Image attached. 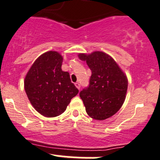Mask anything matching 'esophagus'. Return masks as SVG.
<instances>
[{"mask_svg": "<svg viewBox=\"0 0 160 160\" xmlns=\"http://www.w3.org/2000/svg\"><path fill=\"white\" fill-rule=\"evenodd\" d=\"M75 86L77 87V88H78V89H80V88H81V85H80L79 82H76V83H75Z\"/></svg>", "mask_w": 160, "mask_h": 160, "instance_id": "34e87169", "label": "esophagus"}]
</instances>
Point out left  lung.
<instances>
[{
	"instance_id": "left-lung-1",
	"label": "left lung",
	"mask_w": 160,
	"mask_h": 160,
	"mask_svg": "<svg viewBox=\"0 0 160 160\" xmlns=\"http://www.w3.org/2000/svg\"><path fill=\"white\" fill-rule=\"evenodd\" d=\"M78 58L86 61L92 72L89 84L80 92L86 113L102 121L117 113L125 99L128 79L114 60L103 52L90 55L80 53Z\"/></svg>"
}]
</instances>
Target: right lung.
Instances as JSON below:
<instances>
[{
  "instance_id": "right-lung-1",
  "label": "right lung",
  "mask_w": 160,
  "mask_h": 160,
  "mask_svg": "<svg viewBox=\"0 0 160 160\" xmlns=\"http://www.w3.org/2000/svg\"><path fill=\"white\" fill-rule=\"evenodd\" d=\"M62 61L58 52H47L33 63L25 78V90L30 102L47 118L64 113L78 92L68 72L61 70Z\"/></svg>"
}]
</instances>
